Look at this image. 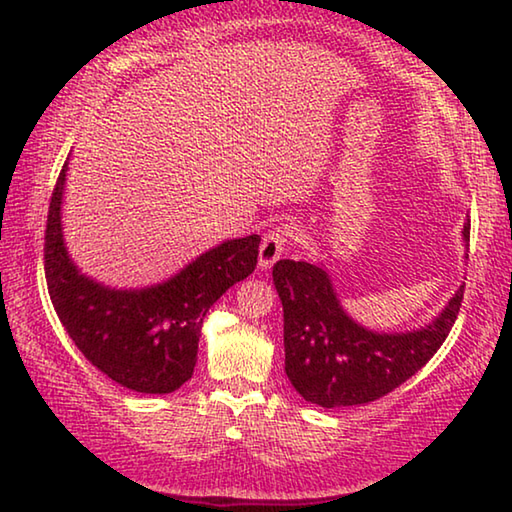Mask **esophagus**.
Instances as JSON below:
<instances>
[{"mask_svg":"<svg viewBox=\"0 0 512 512\" xmlns=\"http://www.w3.org/2000/svg\"><path fill=\"white\" fill-rule=\"evenodd\" d=\"M287 235H289L287 228H273L266 232L262 246H259V268H262V271H268V268L282 257L284 244H287Z\"/></svg>","mask_w":512,"mask_h":512,"instance_id":"34e87169","label":"esophagus"}]
</instances>
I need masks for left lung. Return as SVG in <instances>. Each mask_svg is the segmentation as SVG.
I'll list each match as a JSON object with an SVG mask.
<instances>
[{
    "label": "left lung",
    "instance_id": "obj_1",
    "mask_svg": "<svg viewBox=\"0 0 512 512\" xmlns=\"http://www.w3.org/2000/svg\"><path fill=\"white\" fill-rule=\"evenodd\" d=\"M463 241L470 244V221ZM273 282L284 309V370L293 388L323 409L375 402L415 375L445 343L465 287L424 327L375 332L343 309L325 264L280 259Z\"/></svg>",
    "mask_w": 512,
    "mask_h": 512
}]
</instances>
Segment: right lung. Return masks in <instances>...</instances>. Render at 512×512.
Segmentation results:
<instances>
[{
  "instance_id": "add662e5",
  "label": "right lung",
  "mask_w": 512,
  "mask_h": 512,
  "mask_svg": "<svg viewBox=\"0 0 512 512\" xmlns=\"http://www.w3.org/2000/svg\"><path fill=\"white\" fill-rule=\"evenodd\" d=\"M69 158L49 203L45 275L51 302L85 359L135 393H173L192 379L203 318L225 291L255 271L259 235L225 239L167 280L115 289L81 273L63 235Z\"/></svg>"
}]
</instances>
